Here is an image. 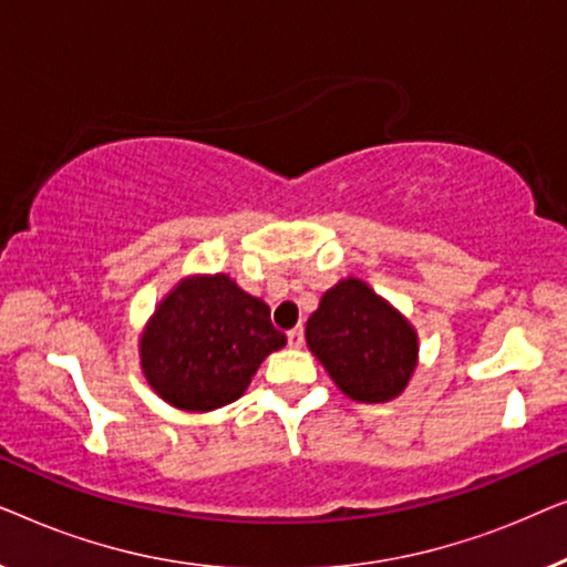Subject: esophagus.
Here are the masks:
<instances>
[{
  "label": "esophagus",
  "mask_w": 567,
  "mask_h": 567,
  "mask_svg": "<svg viewBox=\"0 0 567 567\" xmlns=\"http://www.w3.org/2000/svg\"><path fill=\"white\" fill-rule=\"evenodd\" d=\"M286 338H289L291 348H301V343H305V330H301V324H299V328L286 332Z\"/></svg>",
  "instance_id": "1"
}]
</instances>
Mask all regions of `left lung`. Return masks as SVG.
<instances>
[{
	"label": "left lung",
	"instance_id": "1",
	"mask_svg": "<svg viewBox=\"0 0 567 567\" xmlns=\"http://www.w3.org/2000/svg\"><path fill=\"white\" fill-rule=\"evenodd\" d=\"M305 336L338 390L359 402L394 400L417 367L413 324L353 276L322 293Z\"/></svg>",
	"mask_w": 567,
	"mask_h": 567
}]
</instances>
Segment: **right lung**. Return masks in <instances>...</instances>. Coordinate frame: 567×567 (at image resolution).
Instances as JSON below:
<instances>
[{"label":"right lung","instance_id":"right-lung-1","mask_svg":"<svg viewBox=\"0 0 567 567\" xmlns=\"http://www.w3.org/2000/svg\"><path fill=\"white\" fill-rule=\"evenodd\" d=\"M286 346L266 301L229 276H188L159 301L138 340L146 382L188 413L243 398L268 353Z\"/></svg>","mask_w":567,"mask_h":567}]
</instances>
